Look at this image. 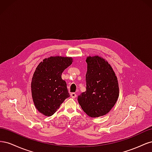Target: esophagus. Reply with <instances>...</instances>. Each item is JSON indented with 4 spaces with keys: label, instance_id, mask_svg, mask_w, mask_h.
I'll return each mask as SVG.
<instances>
[{
    "label": "esophagus",
    "instance_id": "esophagus-1",
    "mask_svg": "<svg viewBox=\"0 0 152 152\" xmlns=\"http://www.w3.org/2000/svg\"><path fill=\"white\" fill-rule=\"evenodd\" d=\"M70 96L72 98H75L77 97V94L75 93H72Z\"/></svg>",
    "mask_w": 152,
    "mask_h": 152
}]
</instances>
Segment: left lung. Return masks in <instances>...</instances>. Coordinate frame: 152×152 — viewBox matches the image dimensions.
Instances as JSON below:
<instances>
[{
	"mask_svg": "<svg viewBox=\"0 0 152 152\" xmlns=\"http://www.w3.org/2000/svg\"><path fill=\"white\" fill-rule=\"evenodd\" d=\"M86 62V91L78 96L77 99L87 115L98 117L108 113L116 103L118 81L112 68L104 59L89 56Z\"/></svg>",
	"mask_w": 152,
	"mask_h": 152,
	"instance_id": "obj_1",
	"label": "left lung"
}]
</instances>
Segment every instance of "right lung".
I'll return each mask as SVG.
<instances>
[{
    "label": "right lung",
    "instance_id": "1",
    "mask_svg": "<svg viewBox=\"0 0 152 152\" xmlns=\"http://www.w3.org/2000/svg\"><path fill=\"white\" fill-rule=\"evenodd\" d=\"M72 63V58L50 57L37 67L31 84V95L36 108L44 115H53L70 97L61 74Z\"/></svg>",
    "mask_w": 152,
    "mask_h": 152
}]
</instances>
